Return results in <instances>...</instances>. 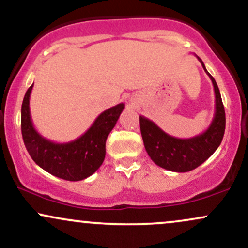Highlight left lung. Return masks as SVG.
Here are the masks:
<instances>
[{
    "label": "left lung",
    "mask_w": 248,
    "mask_h": 248,
    "mask_svg": "<svg viewBox=\"0 0 248 248\" xmlns=\"http://www.w3.org/2000/svg\"><path fill=\"white\" fill-rule=\"evenodd\" d=\"M196 58L212 81L215 90V115L208 129L199 136L181 139L170 136L154 122L139 116L142 141L150 158L160 167L177 173L193 170L210 158L222 142L225 132V110L219 89L201 58L197 55Z\"/></svg>",
    "instance_id": "1"
}]
</instances>
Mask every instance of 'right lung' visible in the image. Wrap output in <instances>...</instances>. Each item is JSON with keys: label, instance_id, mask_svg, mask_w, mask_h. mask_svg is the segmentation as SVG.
<instances>
[{"label": "right lung", "instance_id": "1", "mask_svg": "<svg viewBox=\"0 0 248 248\" xmlns=\"http://www.w3.org/2000/svg\"><path fill=\"white\" fill-rule=\"evenodd\" d=\"M25 93L20 112L22 136L36 164L52 175L67 181H81L93 175L106 158V141L115 127L125 104L119 103L98 115L82 136L68 142H54L34 129L30 115V95Z\"/></svg>", "mask_w": 248, "mask_h": 248}]
</instances>
